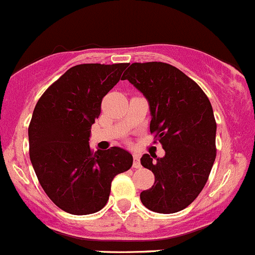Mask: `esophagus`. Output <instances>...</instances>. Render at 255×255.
Wrapping results in <instances>:
<instances>
[{
  "label": "esophagus",
  "instance_id": "esophagus-1",
  "mask_svg": "<svg viewBox=\"0 0 255 255\" xmlns=\"http://www.w3.org/2000/svg\"><path fill=\"white\" fill-rule=\"evenodd\" d=\"M133 158H134V161H133V168H134V169H139L140 166H142V165H140L139 156L134 155V156H133Z\"/></svg>",
  "mask_w": 255,
  "mask_h": 255
}]
</instances>
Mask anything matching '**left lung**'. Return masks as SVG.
Returning <instances> with one entry per match:
<instances>
[{"instance_id":"left-lung-1","label":"left lung","mask_w":255,"mask_h":255,"mask_svg":"<svg viewBox=\"0 0 255 255\" xmlns=\"http://www.w3.org/2000/svg\"><path fill=\"white\" fill-rule=\"evenodd\" d=\"M122 79L148 100L150 133L165 150L163 158H140L155 176L140 201L154 212H179L199 196L215 163L217 126L210 100L194 80L160 61L133 63Z\"/></svg>"}]
</instances>
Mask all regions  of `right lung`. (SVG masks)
<instances>
[{"instance_id":"add662e5","label":"right lung","mask_w":255,"mask_h":255,"mask_svg":"<svg viewBox=\"0 0 255 255\" xmlns=\"http://www.w3.org/2000/svg\"><path fill=\"white\" fill-rule=\"evenodd\" d=\"M127 66H73L45 90L33 111L28 127L33 169L49 199L71 215L104 208L113 177L133 164V156L125 149L92 151L89 143L102 99Z\"/></svg>"}]
</instances>
